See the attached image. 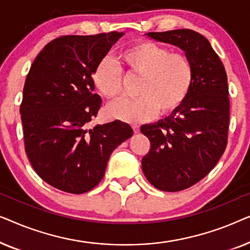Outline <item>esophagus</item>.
I'll list each match as a JSON object with an SVG mask.
<instances>
[{
    "instance_id": "obj_1",
    "label": "esophagus",
    "mask_w": 250,
    "mask_h": 250,
    "mask_svg": "<svg viewBox=\"0 0 250 250\" xmlns=\"http://www.w3.org/2000/svg\"><path fill=\"white\" fill-rule=\"evenodd\" d=\"M132 128H133V131H134V133H138L139 132V125L138 124H133L132 125Z\"/></svg>"
}]
</instances>
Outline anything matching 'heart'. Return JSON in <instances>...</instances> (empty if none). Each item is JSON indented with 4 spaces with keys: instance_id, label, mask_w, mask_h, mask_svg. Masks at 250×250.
I'll return each mask as SVG.
<instances>
[{
    "instance_id": "1",
    "label": "heart",
    "mask_w": 250,
    "mask_h": 250,
    "mask_svg": "<svg viewBox=\"0 0 250 250\" xmlns=\"http://www.w3.org/2000/svg\"><path fill=\"white\" fill-rule=\"evenodd\" d=\"M119 61L128 75L141 77L136 99H123L108 107L112 118L127 123L145 122L159 110L160 115L175 111L192 88L194 71L191 61L180 53L152 41H141L119 53ZM94 86L108 100L123 90V71L109 58L101 59L92 74Z\"/></svg>"
}]
</instances>
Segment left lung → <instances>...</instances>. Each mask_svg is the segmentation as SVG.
I'll list each match as a JSON object with an SVG mask.
<instances>
[{
	"label": "left lung",
	"mask_w": 250,
	"mask_h": 250,
	"mask_svg": "<svg viewBox=\"0 0 250 250\" xmlns=\"http://www.w3.org/2000/svg\"><path fill=\"white\" fill-rule=\"evenodd\" d=\"M146 35L179 46L193 66L192 88L183 104L165 119L141 126L150 141L142 158L146 180L157 189L176 192L204 179L227 148L228 77L220 57L201 34L175 29Z\"/></svg>",
	"instance_id": "left-lung-1"
}]
</instances>
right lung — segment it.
<instances>
[{"label":"right lung","instance_id":"add662e5","mask_svg":"<svg viewBox=\"0 0 250 250\" xmlns=\"http://www.w3.org/2000/svg\"><path fill=\"white\" fill-rule=\"evenodd\" d=\"M123 35L58 37L27 75L20 105L25 150L37 175L56 189L75 194L93 189L111 152L133 135L121 121L90 125L101 107L92 74Z\"/></svg>","mask_w":250,"mask_h":250}]
</instances>
